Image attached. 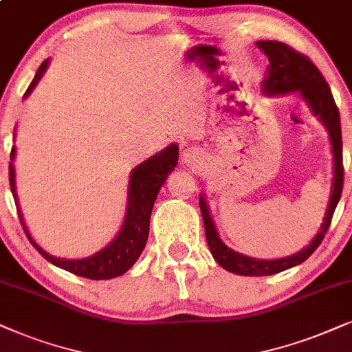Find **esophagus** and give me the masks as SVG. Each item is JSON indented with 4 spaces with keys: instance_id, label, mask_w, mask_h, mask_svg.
I'll return each instance as SVG.
<instances>
[{
    "instance_id": "34e87169",
    "label": "esophagus",
    "mask_w": 352,
    "mask_h": 352,
    "mask_svg": "<svg viewBox=\"0 0 352 352\" xmlns=\"http://www.w3.org/2000/svg\"><path fill=\"white\" fill-rule=\"evenodd\" d=\"M196 154H198V153H195V151H191V149H188V151L184 153V161H188V162L195 161Z\"/></svg>"
}]
</instances>
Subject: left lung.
<instances>
[{
	"label": "left lung",
	"mask_w": 352,
	"mask_h": 352,
	"mask_svg": "<svg viewBox=\"0 0 352 352\" xmlns=\"http://www.w3.org/2000/svg\"><path fill=\"white\" fill-rule=\"evenodd\" d=\"M259 48L264 51V54L269 58V70H267V77L262 83V90L267 95H283V93L298 91L307 104L311 106L314 114L320 117V120L329 129L331 148H333L335 156V179L333 188H331V196L329 209H327L325 219H323L320 232L314 238L306 250L299 251L298 254L283 257V259L275 261H259L252 259V257L238 254L232 251L230 248L225 246L223 241L220 240L215 230V225L209 215V209L206 206L203 196L199 198L201 214L204 220V232L206 240H208L209 250L212 252L214 259L222 265L225 270L233 272L238 275H246V277H264V275H274L278 272H283L301 264L312 254L314 251L320 246V243L329 230L331 217L336 209V204L341 198V191H343L344 182V167H343V140H341V124H340V111L338 106L333 100L331 90L327 83L317 65L307 58L306 54L299 53L293 50L292 46L282 41L275 40H264L256 43Z\"/></svg>",
	"instance_id": "8db88e82"
}]
</instances>
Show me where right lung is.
Masks as SVG:
<instances>
[{
    "label": "right lung",
    "mask_w": 352,
    "mask_h": 352,
    "mask_svg": "<svg viewBox=\"0 0 352 352\" xmlns=\"http://www.w3.org/2000/svg\"><path fill=\"white\" fill-rule=\"evenodd\" d=\"M46 67H48V59L43 60L41 65L36 70L35 78L32 80L30 87L27 88L25 96L34 90L36 83L45 74ZM14 153L16 149H11V161L14 159ZM179 161V146L177 144H170L164 151L157 153L148 161L140 164L137 168H133L132 175H130V185H129V204H127V214H125L124 225H122L119 235L114 238V241L109 243L104 250L96 252L95 256L87 257V259L78 261H67L59 259V257L50 256L48 252L41 250L36 243L32 240L30 233L27 232L25 223L21 215V210L17 208L19 219H21L22 228L25 232L29 241L34 245L36 251L50 261L51 264L60 267V269L70 272V274L78 275V277H85L90 280H109L114 277H120L125 274L130 267H132L137 259L142 254L144 246H146L148 235H149V219H151V210L156 201V196L161 190L164 182H166L167 175L172 172V168L177 166ZM9 185H11V191L17 206V196H16V182H14V167L12 162H9Z\"/></svg>",
    "instance_id": "1"
}]
</instances>
